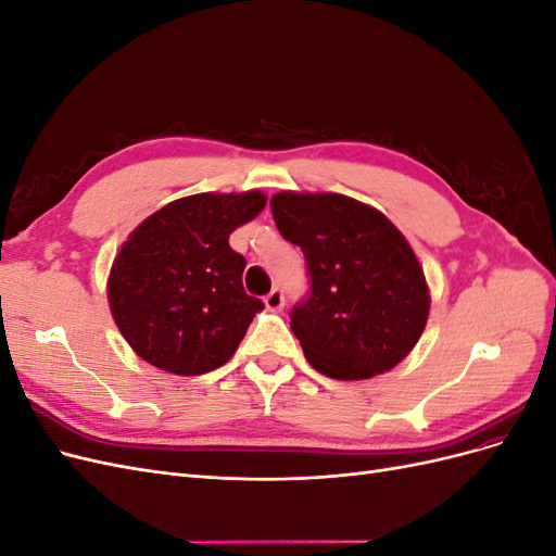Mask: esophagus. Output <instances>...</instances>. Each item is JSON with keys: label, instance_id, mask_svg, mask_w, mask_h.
Segmentation results:
<instances>
[{"label": "esophagus", "instance_id": "esophagus-1", "mask_svg": "<svg viewBox=\"0 0 556 556\" xmlns=\"http://www.w3.org/2000/svg\"><path fill=\"white\" fill-rule=\"evenodd\" d=\"M264 304H266L268 311H274V313L282 311V306H285V292H282L280 288L271 290V292H268V294L264 296Z\"/></svg>", "mask_w": 556, "mask_h": 556}]
</instances>
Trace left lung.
<instances>
[{
    "instance_id": "left-lung-1",
    "label": "left lung",
    "mask_w": 556,
    "mask_h": 556,
    "mask_svg": "<svg viewBox=\"0 0 556 556\" xmlns=\"http://www.w3.org/2000/svg\"><path fill=\"white\" fill-rule=\"evenodd\" d=\"M271 213L280 237L306 257L311 288L290 327L311 366L336 380L394 368L429 317L425 271L403 233L343 194L280 192Z\"/></svg>"
}]
</instances>
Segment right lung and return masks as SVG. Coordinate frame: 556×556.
I'll list each match as a JSON object with an SVG mask.
<instances>
[{
    "mask_svg": "<svg viewBox=\"0 0 556 556\" xmlns=\"http://www.w3.org/2000/svg\"><path fill=\"white\" fill-rule=\"evenodd\" d=\"M264 204L262 192L192 194L129 233L111 268L109 304L141 359L176 376L231 359L264 304L243 290L245 257L229 233Z\"/></svg>",
    "mask_w": 556,
    "mask_h": 556,
    "instance_id": "obj_1",
    "label": "right lung"
}]
</instances>
